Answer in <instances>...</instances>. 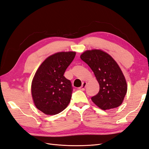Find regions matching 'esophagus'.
I'll return each instance as SVG.
<instances>
[{
    "label": "esophagus",
    "mask_w": 149,
    "mask_h": 149,
    "mask_svg": "<svg viewBox=\"0 0 149 149\" xmlns=\"http://www.w3.org/2000/svg\"><path fill=\"white\" fill-rule=\"evenodd\" d=\"M86 84H87V83H86V82H83V84H82V85H81V86L79 89L80 90H82V91H84V90L85 89L86 86Z\"/></svg>",
    "instance_id": "1"
}]
</instances>
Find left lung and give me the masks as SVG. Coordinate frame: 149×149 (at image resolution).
I'll return each instance as SVG.
<instances>
[{"mask_svg":"<svg viewBox=\"0 0 149 149\" xmlns=\"http://www.w3.org/2000/svg\"><path fill=\"white\" fill-rule=\"evenodd\" d=\"M92 70L100 84V91L92 101L102 110L121 105L127 91L125 76L120 68L110 55L101 49L86 50L80 56Z\"/></svg>","mask_w":149,"mask_h":149,"instance_id":"obj_1","label":"left lung"}]
</instances>
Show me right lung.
<instances>
[{"instance_id":"1","label":"right lung","mask_w":149,"mask_h":149,"mask_svg":"<svg viewBox=\"0 0 149 149\" xmlns=\"http://www.w3.org/2000/svg\"><path fill=\"white\" fill-rule=\"evenodd\" d=\"M75 55V52L53 54L36 71L31 82V96L36 107L44 114L55 115L68 106L73 89L71 81L63 74Z\"/></svg>"}]
</instances>
